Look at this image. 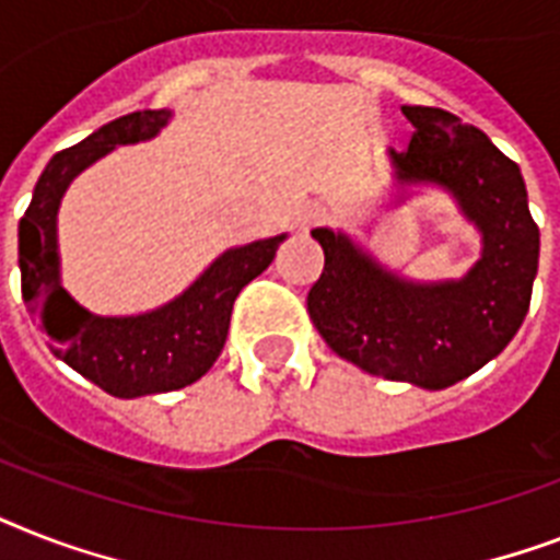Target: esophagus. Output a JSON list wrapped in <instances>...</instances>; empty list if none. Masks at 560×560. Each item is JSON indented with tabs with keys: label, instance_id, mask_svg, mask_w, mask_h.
Here are the masks:
<instances>
[{
	"label": "esophagus",
	"instance_id": "34e87169",
	"mask_svg": "<svg viewBox=\"0 0 560 560\" xmlns=\"http://www.w3.org/2000/svg\"><path fill=\"white\" fill-rule=\"evenodd\" d=\"M325 220H328V209H325L323 202H307V206H302V209H299V218H296V223H299V229H314V226H319V223H325Z\"/></svg>",
	"mask_w": 560,
	"mask_h": 560
}]
</instances>
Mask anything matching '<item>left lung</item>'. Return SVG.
I'll return each instance as SVG.
<instances>
[{"label": "left lung", "instance_id": "obj_1", "mask_svg": "<svg viewBox=\"0 0 560 560\" xmlns=\"http://www.w3.org/2000/svg\"><path fill=\"white\" fill-rule=\"evenodd\" d=\"M416 127L389 151L404 186H439L482 235V258L456 281H409L349 235L314 229L325 270L307 314L342 360L386 381L444 389L512 342L529 311L540 232L521 168L479 127L439 107H400Z\"/></svg>", "mask_w": 560, "mask_h": 560}]
</instances>
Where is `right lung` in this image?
Masks as SVG:
<instances>
[{
    "mask_svg": "<svg viewBox=\"0 0 560 560\" xmlns=\"http://www.w3.org/2000/svg\"><path fill=\"white\" fill-rule=\"evenodd\" d=\"M168 121L171 109H139L55 153L20 220L22 299L28 314L66 366L116 398L174 392L200 381L223 351L237 293L270 267L288 237H264L226 249L191 288L148 314L98 316L78 305L60 284L57 253V209L66 188L118 144L148 142Z\"/></svg>",
    "mask_w": 560,
    "mask_h": 560,
    "instance_id": "right-lung-1",
    "label": "right lung"
}]
</instances>
